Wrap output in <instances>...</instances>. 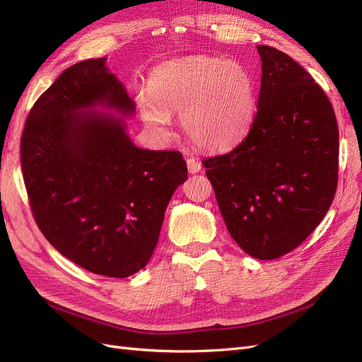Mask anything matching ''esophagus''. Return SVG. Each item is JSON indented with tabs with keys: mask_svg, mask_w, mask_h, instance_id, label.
<instances>
[{
	"mask_svg": "<svg viewBox=\"0 0 362 362\" xmlns=\"http://www.w3.org/2000/svg\"><path fill=\"white\" fill-rule=\"evenodd\" d=\"M187 168L190 173H198L202 169V164L198 158H187Z\"/></svg>",
	"mask_w": 362,
	"mask_h": 362,
	"instance_id": "1",
	"label": "esophagus"
}]
</instances>
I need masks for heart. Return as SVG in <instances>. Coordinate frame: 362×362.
I'll return each mask as SVG.
<instances>
[{
  "instance_id": "heart-1",
  "label": "heart",
  "mask_w": 362,
  "mask_h": 362,
  "mask_svg": "<svg viewBox=\"0 0 362 362\" xmlns=\"http://www.w3.org/2000/svg\"><path fill=\"white\" fill-rule=\"evenodd\" d=\"M149 100L140 101L145 124L164 131L180 113L184 133L208 151L234 146L255 112V84L237 62L196 56L157 66L148 80Z\"/></svg>"
}]
</instances>
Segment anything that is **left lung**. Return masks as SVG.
<instances>
[{
	"instance_id": "obj_1",
	"label": "left lung",
	"mask_w": 362,
	"mask_h": 362,
	"mask_svg": "<svg viewBox=\"0 0 362 362\" xmlns=\"http://www.w3.org/2000/svg\"><path fill=\"white\" fill-rule=\"evenodd\" d=\"M261 89L247 136L205 158L223 221L247 255L275 259L322 222L338 182V125L329 98L298 62L258 45Z\"/></svg>"
}]
</instances>
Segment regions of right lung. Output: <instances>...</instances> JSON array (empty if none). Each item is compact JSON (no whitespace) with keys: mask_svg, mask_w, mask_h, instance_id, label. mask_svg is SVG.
<instances>
[{"mask_svg":"<svg viewBox=\"0 0 362 362\" xmlns=\"http://www.w3.org/2000/svg\"><path fill=\"white\" fill-rule=\"evenodd\" d=\"M96 105L134 112L105 57L72 64L39 96L21 137V168L48 242L96 275L127 278L151 259L187 164L180 151L137 148L124 120L89 110Z\"/></svg>","mask_w":362,"mask_h":362,"instance_id":"1","label":"right lung"}]
</instances>
